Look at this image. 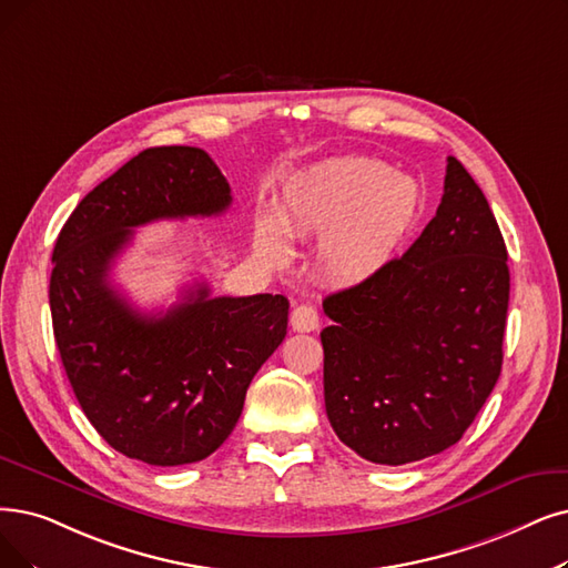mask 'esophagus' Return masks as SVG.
I'll return each instance as SVG.
<instances>
[{"mask_svg":"<svg viewBox=\"0 0 568 568\" xmlns=\"http://www.w3.org/2000/svg\"><path fill=\"white\" fill-rule=\"evenodd\" d=\"M291 326L298 333H310L320 328V312L312 303H301L298 307H293L291 312Z\"/></svg>","mask_w":568,"mask_h":568,"instance_id":"34e87169","label":"esophagus"}]
</instances>
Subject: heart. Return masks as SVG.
<instances>
[{"label": "heart", "mask_w": 568, "mask_h": 568, "mask_svg": "<svg viewBox=\"0 0 568 568\" xmlns=\"http://www.w3.org/2000/svg\"><path fill=\"white\" fill-rule=\"evenodd\" d=\"M422 205L417 179L373 158H339L293 181L282 223L291 235H324L322 261L337 277L361 280L389 261ZM256 252L282 265L288 244L280 223L263 219Z\"/></svg>", "instance_id": "1"}]
</instances>
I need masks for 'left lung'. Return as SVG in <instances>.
<instances>
[{"label": "left lung", "instance_id": "8db88e82", "mask_svg": "<svg viewBox=\"0 0 568 568\" xmlns=\"http://www.w3.org/2000/svg\"><path fill=\"white\" fill-rule=\"evenodd\" d=\"M508 252L457 158L415 244L331 293L322 331L326 415L347 447L403 466L459 443L501 375Z\"/></svg>", "mask_w": 568, "mask_h": 568}]
</instances>
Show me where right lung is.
<instances>
[{
  "label": "right lung",
  "instance_id": "obj_1",
  "mask_svg": "<svg viewBox=\"0 0 568 568\" xmlns=\"http://www.w3.org/2000/svg\"><path fill=\"white\" fill-rule=\"evenodd\" d=\"M231 202L229 181L205 151L153 146L90 191L58 235L49 301L62 366L90 424L130 459H207L286 335L284 296L212 298L200 282L168 312L142 314L111 286L132 229L216 216Z\"/></svg>",
  "mask_w": 568,
  "mask_h": 568
}]
</instances>
